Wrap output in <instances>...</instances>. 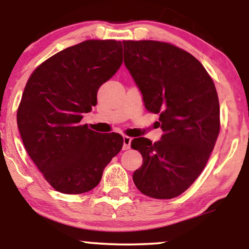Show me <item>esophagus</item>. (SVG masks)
I'll return each instance as SVG.
<instances>
[{
	"instance_id": "34e87169",
	"label": "esophagus",
	"mask_w": 249,
	"mask_h": 249,
	"mask_svg": "<svg viewBox=\"0 0 249 249\" xmlns=\"http://www.w3.org/2000/svg\"><path fill=\"white\" fill-rule=\"evenodd\" d=\"M131 141V137H129V136H124V146H122V149H124V151H127V149L130 148Z\"/></svg>"
}]
</instances>
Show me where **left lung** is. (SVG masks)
<instances>
[{"mask_svg":"<svg viewBox=\"0 0 249 249\" xmlns=\"http://www.w3.org/2000/svg\"><path fill=\"white\" fill-rule=\"evenodd\" d=\"M124 66L145 107L160 114L161 141L132 139L142 156L132 175L144 195L179 196L205 168L220 132V105L214 83L196 57L171 44L124 40Z\"/></svg>","mask_w":249,"mask_h":249,"instance_id":"obj_1","label":"left lung"}]
</instances>
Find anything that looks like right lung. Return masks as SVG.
Listing matches in <instances>:
<instances>
[{
    "label": "right lung",
    "mask_w": 249,
    "mask_h": 249,
    "mask_svg": "<svg viewBox=\"0 0 249 249\" xmlns=\"http://www.w3.org/2000/svg\"><path fill=\"white\" fill-rule=\"evenodd\" d=\"M122 64V44L90 39L43 62L29 77L17 124L30 159L54 189L83 194L95 188L121 151V135L80 124L97 104V90Z\"/></svg>",
    "instance_id": "obj_1"
}]
</instances>
